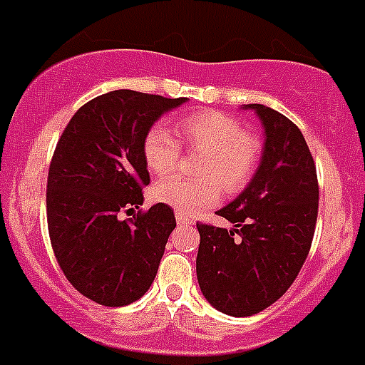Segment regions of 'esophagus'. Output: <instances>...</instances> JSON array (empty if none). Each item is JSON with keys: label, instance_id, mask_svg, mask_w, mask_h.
I'll use <instances>...</instances> for the list:
<instances>
[{"label": "esophagus", "instance_id": "34e87169", "mask_svg": "<svg viewBox=\"0 0 365 365\" xmlns=\"http://www.w3.org/2000/svg\"><path fill=\"white\" fill-rule=\"evenodd\" d=\"M175 219H177V224H186V226H190V224H193L192 219H188V217L182 215V213H179V212L175 213Z\"/></svg>", "mask_w": 365, "mask_h": 365}]
</instances>
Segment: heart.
<instances>
[{"label": "heart", "instance_id": "1", "mask_svg": "<svg viewBox=\"0 0 365 365\" xmlns=\"http://www.w3.org/2000/svg\"><path fill=\"white\" fill-rule=\"evenodd\" d=\"M176 139L163 125L150 126L143 137V159L153 175H168L177 168L180 145L202 152L197 165L199 179L166 177L152 188L155 202L172 206L182 215H195L220 200L222 190L237 195L248 188L262 157V143L246 132L237 117L220 110H197L175 121ZM181 143H179L178 141Z\"/></svg>", "mask_w": 365, "mask_h": 365}]
</instances>
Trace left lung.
<instances>
[{
    "instance_id": "left-lung-1",
    "label": "left lung",
    "mask_w": 365,
    "mask_h": 365,
    "mask_svg": "<svg viewBox=\"0 0 365 365\" xmlns=\"http://www.w3.org/2000/svg\"><path fill=\"white\" fill-rule=\"evenodd\" d=\"M255 110L266 133L255 177L217 212L233 230L197 224V280L215 309L252 317L295 282L312 248L319 215V180L312 152L293 121L264 105Z\"/></svg>"
}]
</instances>
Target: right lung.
<instances>
[{
  "label": "right lung",
  "instance_id": "right-lung-1",
  "mask_svg": "<svg viewBox=\"0 0 365 365\" xmlns=\"http://www.w3.org/2000/svg\"><path fill=\"white\" fill-rule=\"evenodd\" d=\"M186 98L133 90L93 98L73 113L53 150L46 180V220L53 255L81 295L108 307L141 299L155 279L173 210L143 205L150 173L143 137L160 115Z\"/></svg>",
  "mask_w": 365,
  "mask_h": 365
}]
</instances>
